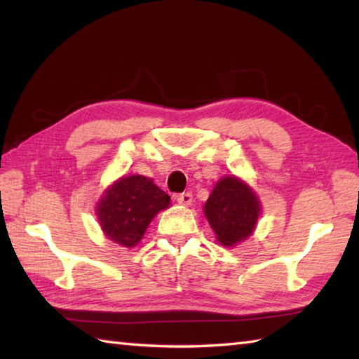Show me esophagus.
<instances>
[{
    "label": "esophagus",
    "mask_w": 359,
    "mask_h": 359,
    "mask_svg": "<svg viewBox=\"0 0 359 359\" xmlns=\"http://www.w3.org/2000/svg\"><path fill=\"white\" fill-rule=\"evenodd\" d=\"M175 201L182 205H191L193 202V194L191 193H180L175 196Z\"/></svg>",
    "instance_id": "1"
}]
</instances>
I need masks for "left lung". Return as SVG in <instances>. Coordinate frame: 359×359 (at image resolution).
Masks as SVG:
<instances>
[{
	"label": "left lung",
	"mask_w": 359,
	"mask_h": 359,
	"mask_svg": "<svg viewBox=\"0 0 359 359\" xmlns=\"http://www.w3.org/2000/svg\"><path fill=\"white\" fill-rule=\"evenodd\" d=\"M203 210L217 241L233 247L253 233L261 207L255 193L243 182L225 177L217 182Z\"/></svg>",
	"instance_id": "8db88e82"
}]
</instances>
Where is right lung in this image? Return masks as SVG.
I'll return each instance as SVG.
<instances>
[{
  "instance_id": "add662e5",
  "label": "right lung",
  "mask_w": 359,
  "mask_h": 359,
  "mask_svg": "<svg viewBox=\"0 0 359 359\" xmlns=\"http://www.w3.org/2000/svg\"><path fill=\"white\" fill-rule=\"evenodd\" d=\"M170 196L143 175L117 180L97 208L104 234L125 247L139 242L160 210L168 208Z\"/></svg>"
}]
</instances>
